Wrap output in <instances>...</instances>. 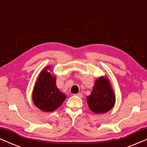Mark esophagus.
<instances>
[{
	"instance_id": "obj_1",
	"label": "esophagus",
	"mask_w": 147,
	"mask_h": 147,
	"mask_svg": "<svg viewBox=\"0 0 147 147\" xmlns=\"http://www.w3.org/2000/svg\"><path fill=\"white\" fill-rule=\"evenodd\" d=\"M75 96H78V97H79V98H83V95H82V93H78V94H76Z\"/></svg>"
}]
</instances>
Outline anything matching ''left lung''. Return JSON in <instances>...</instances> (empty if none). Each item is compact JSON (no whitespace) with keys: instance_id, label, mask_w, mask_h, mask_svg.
I'll return each mask as SVG.
<instances>
[{"instance_id":"1","label":"left lung","mask_w":147,"mask_h":147,"mask_svg":"<svg viewBox=\"0 0 147 147\" xmlns=\"http://www.w3.org/2000/svg\"><path fill=\"white\" fill-rule=\"evenodd\" d=\"M115 96L108 78L100 77L96 80L93 90L87 96L90 109L96 114L107 112L114 107Z\"/></svg>"}]
</instances>
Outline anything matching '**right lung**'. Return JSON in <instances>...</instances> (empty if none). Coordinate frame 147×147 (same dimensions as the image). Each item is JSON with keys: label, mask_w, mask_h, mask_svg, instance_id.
I'll return each instance as SVG.
<instances>
[{"label": "right lung", "mask_w": 147, "mask_h": 147, "mask_svg": "<svg viewBox=\"0 0 147 147\" xmlns=\"http://www.w3.org/2000/svg\"><path fill=\"white\" fill-rule=\"evenodd\" d=\"M42 70L33 91V103L43 112H53L59 108L66 98V95L60 92L56 86V78L47 69Z\"/></svg>", "instance_id": "right-lung-1"}]
</instances>
